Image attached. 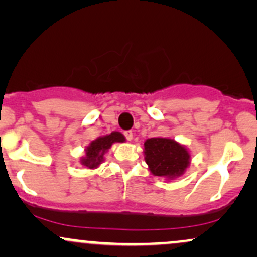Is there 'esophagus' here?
Here are the masks:
<instances>
[{
  "mask_svg": "<svg viewBox=\"0 0 257 257\" xmlns=\"http://www.w3.org/2000/svg\"><path fill=\"white\" fill-rule=\"evenodd\" d=\"M124 137L126 138V140H128V141L133 140V132H132V131H126V132H124Z\"/></svg>",
  "mask_w": 257,
  "mask_h": 257,
  "instance_id": "34e87169",
  "label": "esophagus"
}]
</instances>
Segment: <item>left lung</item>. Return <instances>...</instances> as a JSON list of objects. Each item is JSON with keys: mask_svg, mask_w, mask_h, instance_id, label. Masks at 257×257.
Listing matches in <instances>:
<instances>
[{"mask_svg": "<svg viewBox=\"0 0 257 257\" xmlns=\"http://www.w3.org/2000/svg\"><path fill=\"white\" fill-rule=\"evenodd\" d=\"M144 156L152 175L167 181L184 175L191 163L187 147L170 138L147 139L144 143Z\"/></svg>", "mask_w": 257, "mask_h": 257, "instance_id": "8db88e82", "label": "left lung"}]
</instances>
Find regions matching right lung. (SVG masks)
<instances>
[{
	"instance_id": "add662e5",
	"label": "right lung",
	"mask_w": 257,
	"mask_h": 257,
	"mask_svg": "<svg viewBox=\"0 0 257 257\" xmlns=\"http://www.w3.org/2000/svg\"><path fill=\"white\" fill-rule=\"evenodd\" d=\"M125 138L122 133L112 132L111 134L99 137L85 147L84 156L79 158V163L87 169H96L104 163L105 153L116 143H124Z\"/></svg>"
}]
</instances>
